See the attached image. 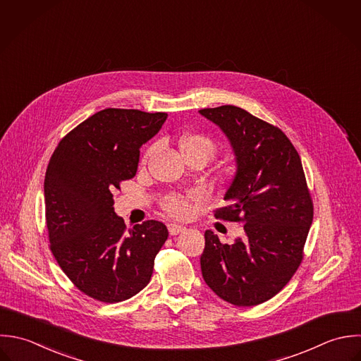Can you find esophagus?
I'll return each mask as SVG.
<instances>
[{"label": "esophagus", "mask_w": 361, "mask_h": 361, "mask_svg": "<svg viewBox=\"0 0 361 361\" xmlns=\"http://www.w3.org/2000/svg\"><path fill=\"white\" fill-rule=\"evenodd\" d=\"M186 228L183 227V226H179V224H173V223H171V224H168V231H169V234L171 235H178L179 233H183Z\"/></svg>", "instance_id": "34e87169"}]
</instances>
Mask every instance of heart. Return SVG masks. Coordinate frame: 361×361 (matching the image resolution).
<instances>
[{
	"mask_svg": "<svg viewBox=\"0 0 361 361\" xmlns=\"http://www.w3.org/2000/svg\"><path fill=\"white\" fill-rule=\"evenodd\" d=\"M179 148L183 157L202 155L209 159L214 154V144L210 138L200 134H186L179 140ZM165 210L173 217H186L190 213L189 200L180 196H171L164 204Z\"/></svg>",
	"mask_w": 361,
	"mask_h": 361,
	"instance_id": "b5f03b06",
	"label": "heart"
}]
</instances>
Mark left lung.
Listing matches in <instances>:
<instances>
[{"mask_svg":"<svg viewBox=\"0 0 361 361\" xmlns=\"http://www.w3.org/2000/svg\"><path fill=\"white\" fill-rule=\"evenodd\" d=\"M199 114L221 128L235 155V173L224 195L230 206L214 216L245 223L233 245L204 233L202 274L224 301L257 305L274 297L302 260L314 217L302 164L279 127L245 109L224 105Z\"/></svg>","mask_w":361,"mask_h":361,"instance_id":"1","label":"left lung"}]
</instances>
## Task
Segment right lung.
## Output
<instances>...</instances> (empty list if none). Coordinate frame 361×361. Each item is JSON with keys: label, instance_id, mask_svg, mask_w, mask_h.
I'll return each mask as SVG.
<instances>
[{"label": "right lung", "instance_id": "1", "mask_svg": "<svg viewBox=\"0 0 361 361\" xmlns=\"http://www.w3.org/2000/svg\"><path fill=\"white\" fill-rule=\"evenodd\" d=\"M168 118L137 109H104L71 130L54 149L44 176L50 249L78 290L102 302L124 301L151 279L165 224L148 220L128 231L114 192L131 179L140 148Z\"/></svg>", "mask_w": 361, "mask_h": 361}]
</instances>
